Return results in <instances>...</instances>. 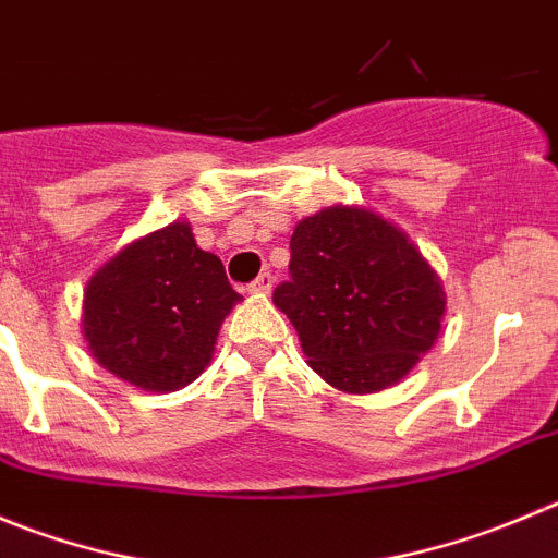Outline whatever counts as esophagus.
Segmentation results:
<instances>
[{"label":"esophagus","instance_id":"esophagus-1","mask_svg":"<svg viewBox=\"0 0 558 558\" xmlns=\"http://www.w3.org/2000/svg\"><path fill=\"white\" fill-rule=\"evenodd\" d=\"M272 283H275L272 275H269V272H262V275H258V278L253 280V283L247 286V289L253 291V294H269V291H272Z\"/></svg>","mask_w":558,"mask_h":558}]
</instances>
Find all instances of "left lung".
I'll list each match as a JSON object with an SVG mask.
<instances>
[{"mask_svg": "<svg viewBox=\"0 0 558 558\" xmlns=\"http://www.w3.org/2000/svg\"><path fill=\"white\" fill-rule=\"evenodd\" d=\"M272 303L325 383L343 393H374L432 350L446 294L397 226L368 208L327 206L296 222L289 280Z\"/></svg>", "mask_w": 558, "mask_h": 558, "instance_id": "8db88e82", "label": "left lung"}]
</instances>
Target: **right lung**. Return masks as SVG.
<instances>
[{
	"instance_id": "right-lung-1",
	"label": "right lung",
	"mask_w": 558,
	"mask_h": 558,
	"mask_svg": "<svg viewBox=\"0 0 558 558\" xmlns=\"http://www.w3.org/2000/svg\"><path fill=\"white\" fill-rule=\"evenodd\" d=\"M242 296L186 222L137 239L85 289V341L114 377L168 393L201 377L222 319Z\"/></svg>"
}]
</instances>
